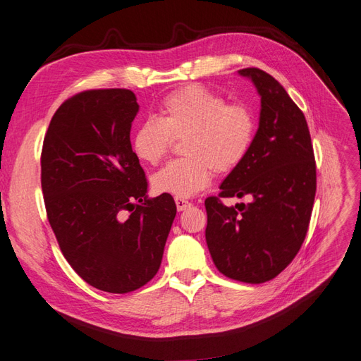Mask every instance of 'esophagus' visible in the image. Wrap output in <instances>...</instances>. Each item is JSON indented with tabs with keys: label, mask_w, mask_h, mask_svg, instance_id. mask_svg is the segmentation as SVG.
Listing matches in <instances>:
<instances>
[{
	"label": "esophagus",
	"mask_w": 361,
	"mask_h": 361,
	"mask_svg": "<svg viewBox=\"0 0 361 361\" xmlns=\"http://www.w3.org/2000/svg\"><path fill=\"white\" fill-rule=\"evenodd\" d=\"M175 203H176L178 212H183V210H186L188 207H191L190 201H188V200H183V198H176Z\"/></svg>",
	"instance_id": "esophagus-1"
}]
</instances>
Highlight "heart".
I'll use <instances>...</instances> for the list:
<instances>
[{
    "label": "heart",
    "instance_id": "b5f03b06",
    "mask_svg": "<svg viewBox=\"0 0 361 361\" xmlns=\"http://www.w3.org/2000/svg\"><path fill=\"white\" fill-rule=\"evenodd\" d=\"M255 117L244 105L226 100L200 85H190L164 97L158 118L143 121L132 137V151L140 161L157 164L173 139L185 137L182 154L151 178L152 190L176 198H190L210 185L213 170L234 171L247 157L255 139Z\"/></svg>",
    "mask_w": 361,
    "mask_h": 361
}]
</instances>
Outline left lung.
Wrapping results in <instances>:
<instances>
[{"label": "left lung", "instance_id": "8db88e82", "mask_svg": "<svg viewBox=\"0 0 361 361\" xmlns=\"http://www.w3.org/2000/svg\"><path fill=\"white\" fill-rule=\"evenodd\" d=\"M261 97L259 127L244 161L224 179L219 197H249L225 206L204 201L206 241L224 276L259 284L277 277L305 240L315 197V161L304 114L265 71L240 69Z\"/></svg>", "mask_w": 361, "mask_h": 361}]
</instances>
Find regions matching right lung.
I'll use <instances>...</instances> for the list:
<instances>
[{
    "mask_svg": "<svg viewBox=\"0 0 361 361\" xmlns=\"http://www.w3.org/2000/svg\"><path fill=\"white\" fill-rule=\"evenodd\" d=\"M137 112L130 90L82 92L54 112L42 143L41 186L59 247L84 281L109 293L155 276L176 216L171 195L147 194L130 143Z\"/></svg>",
    "mask_w": 361,
    "mask_h": 361,
    "instance_id": "obj_1",
    "label": "right lung"
}]
</instances>
